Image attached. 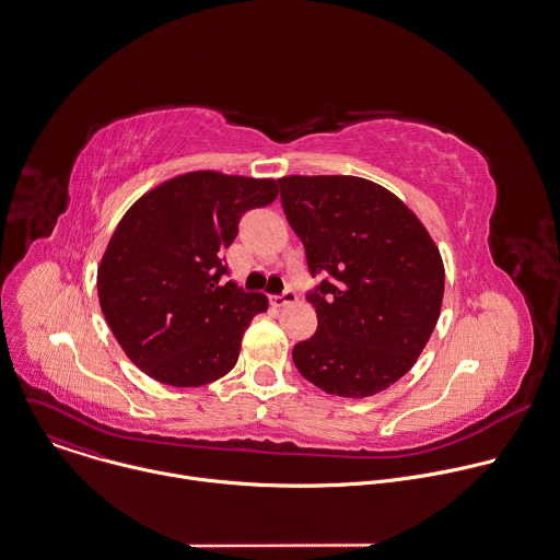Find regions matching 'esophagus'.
Here are the masks:
<instances>
[{
    "mask_svg": "<svg viewBox=\"0 0 560 560\" xmlns=\"http://www.w3.org/2000/svg\"><path fill=\"white\" fill-rule=\"evenodd\" d=\"M296 292L294 290H285L283 294H272L270 296V305L272 307H285V305H290V303H296Z\"/></svg>",
    "mask_w": 560,
    "mask_h": 560,
    "instance_id": "obj_1",
    "label": "esophagus"
}]
</instances>
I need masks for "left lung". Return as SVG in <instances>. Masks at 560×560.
Returning a JSON list of instances; mask_svg holds the SVG:
<instances>
[{"label":"left lung","mask_w":560,"mask_h":560,"mask_svg":"<svg viewBox=\"0 0 560 560\" xmlns=\"http://www.w3.org/2000/svg\"><path fill=\"white\" fill-rule=\"evenodd\" d=\"M281 205L305 246L318 329L294 345L299 373L320 390L362 399L401 380L428 345L445 268L419 218L358 176H283Z\"/></svg>","instance_id":"8db88e82"}]
</instances>
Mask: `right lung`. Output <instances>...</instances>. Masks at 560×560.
Returning a JSON list of instances; mask_svg holds the SVG:
<instances>
[{
    "label": "right lung",
    "instance_id": "1",
    "mask_svg": "<svg viewBox=\"0 0 560 560\" xmlns=\"http://www.w3.org/2000/svg\"><path fill=\"white\" fill-rule=\"evenodd\" d=\"M277 194L272 178L205 170L165 180L124 213L97 268V296L137 369L196 388L235 366L242 336L268 299L222 283V255L240 218Z\"/></svg>",
    "mask_w": 560,
    "mask_h": 560
}]
</instances>
